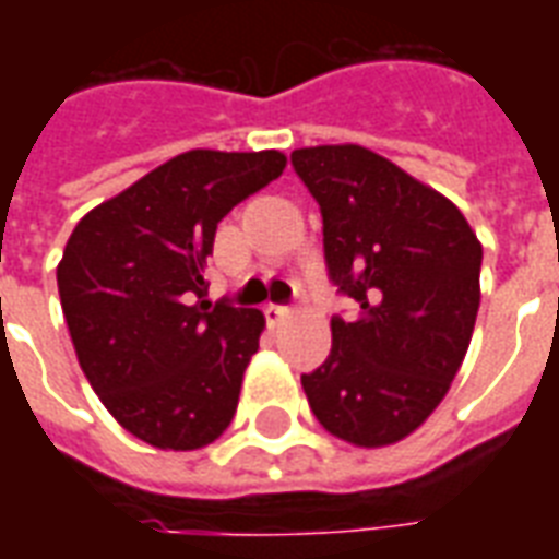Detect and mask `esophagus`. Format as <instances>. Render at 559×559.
<instances>
[{
	"mask_svg": "<svg viewBox=\"0 0 559 559\" xmlns=\"http://www.w3.org/2000/svg\"><path fill=\"white\" fill-rule=\"evenodd\" d=\"M290 314H293V311H290V308H284V305H266L269 326H278V323H284V320H287Z\"/></svg>",
	"mask_w": 559,
	"mask_h": 559,
	"instance_id": "34e87169",
	"label": "esophagus"
}]
</instances>
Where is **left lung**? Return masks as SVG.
<instances>
[{"label":"left lung","instance_id":"obj_1","mask_svg":"<svg viewBox=\"0 0 559 559\" xmlns=\"http://www.w3.org/2000/svg\"><path fill=\"white\" fill-rule=\"evenodd\" d=\"M320 203L329 278L359 302L332 317V350L302 389L317 421L353 445L404 440L467 356L479 314L481 242L461 209L356 143L296 148Z\"/></svg>","mask_w":559,"mask_h":559}]
</instances>
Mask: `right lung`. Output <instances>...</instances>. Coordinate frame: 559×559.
Segmentation results:
<instances>
[{
  "instance_id": "right-lung-1",
  "label": "right lung",
  "mask_w": 559,
  "mask_h": 559,
  "mask_svg": "<svg viewBox=\"0 0 559 559\" xmlns=\"http://www.w3.org/2000/svg\"><path fill=\"white\" fill-rule=\"evenodd\" d=\"M287 167L278 148H191L86 212L56 266L83 374L126 431L191 452L233 421L266 317L206 299L218 221Z\"/></svg>"
}]
</instances>
